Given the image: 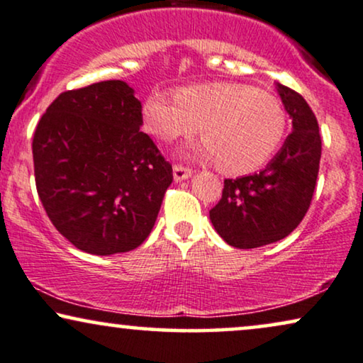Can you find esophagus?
<instances>
[{
	"mask_svg": "<svg viewBox=\"0 0 363 363\" xmlns=\"http://www.w3.org/2000/svg\"><path fill=\"white\" fill-rule=\"evenodd\" d=\"M191 176H192V171L189 167L174 166V181H176V182L186 181V179H189Z\"/></svg>",
	"mask_w": 363,
	"mask_h": 363,
	"instance_id": "obj_1",
	"label": "esophagus"
}]
</instances>
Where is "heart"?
I'll use <instances>...</instances> for the list:
<instances>
[{"mask_svg": "<svg viewBox=\"0 0 363 363\" xmlns=\"http://www.w3.org/2000/svg\"><path fill=\"white\" fill-rule=\"evenodd\" d=\"M142 121L162 142L189 137L199 128L204 140L192 154L216 160L219 171L235 176L264 166L288 128L279 99L245 84L191 85L176 95L152 90L142 102Z\"/></svg>", "mask_w": 363, "mask_h": 363, "instance_id": "obj_1", "label": "heart"}]
</instances>
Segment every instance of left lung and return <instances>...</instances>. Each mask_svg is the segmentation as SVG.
<instances>
[{
  "mask_svg": "<svg viewBox=\"0 0 363 363\" xmlns=\"http://www.w3.org/2000/svg\"><path fill=\"white\" fill-rule=\"evenodd\" d=\"M277 89L293 132L263 171L226 179L223 197L209 211L218 235L240 250L290 235L310 208L318 177L322 137L313 110L298 91L279 84Z\"/></svg>",
  "mask_w": 363,
  "mask_h": 363,
  "instance_id": "1",
  "label": "left lung"
}]
</instances>
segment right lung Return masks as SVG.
Returning a JSON list of instances; mask_svg holds the SVG:
<instances>
[{
  "label": "right lung",
  "instance_id": "add662e5",
  "mask_svg": "<svg viewBox=\"0 0 363 363\" xmlns=\"http://www.w3.org/2000/svg\"><path fill=\"white\" fill-rule=\"evenodd\" d=\"M140 125L142 105L122 80L63 91L36 125L40 201L85 253H127L152 231L172 166Z\"/></svg>",
  "mask_w": 363,
  "mask_h": 363
}]
</instances>
